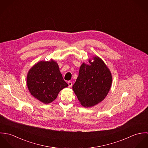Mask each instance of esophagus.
Listing matches in <instances>:
<instances>
[{
    "mask_svg": "<svg viewBox=\"0 0 148 148\" xmlns=\"http://www.w3.org/2000/svg\"><path fill=\"white\" fill-rule=\"evenodd\" d=\"M68 86L69 87H71L72 85V82L71 81H68Z\"/></svg>",
    "mask_w": 148,
    "mask_h": 148,
    "instance_id": "obj_1",
    "label": "esophagus"
}]
</instances>
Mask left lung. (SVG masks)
I'll return each instance as SVG.
<instances>
[{
  "label": "left lung",
  "instance_id": "obj_1",
  "mask_svg": "<svg viewBox=\"0 0 148 148\" xmlns=\"http://www.w3.org/2000/svg\"><path fill=\"white\" fill-rule=\"evenodd\" d=\"M89 60V65L83 63L79 76L72 88L80 104L91 107L102 101L108 95L112 82L111 73L99 57Z\"/></svg>",
  "mask_w": 148,
  "mask_h": 148
}]
</instances>
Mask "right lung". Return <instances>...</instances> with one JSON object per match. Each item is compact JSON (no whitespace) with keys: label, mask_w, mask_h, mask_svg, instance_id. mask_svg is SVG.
<instances>
[{"label":"right lung","mask_w":148,"mask_h":148,"mask_svg":"<svg viewBox=\"0 0 148 148\" xmlns=\"http://www.w3.org/2000/svg\"><path fill=\"white\" fill-rule=\"evenodd\" d=\"M27 83L31 94L44 104L55 100L59 92L68 85L53 60L36 64L28 73Z\"/></svg>","instance_id":"1"}]
</instances>
